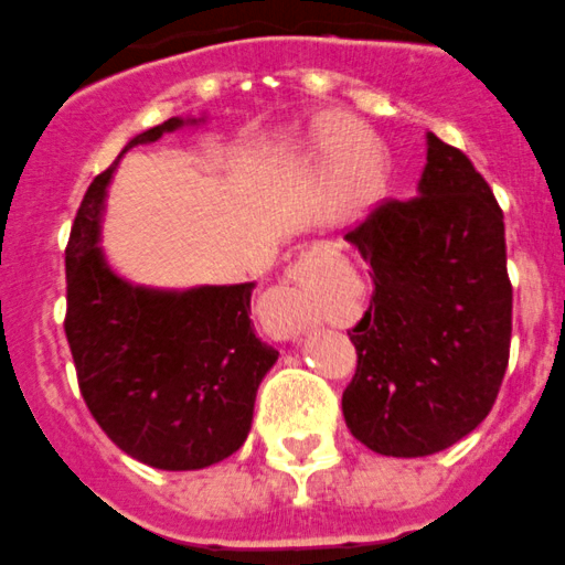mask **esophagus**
Segmentation results:
<instances>
[{"label":"esophagus","instance_id":"34e87169","mask_svg":"<svg viewBox=\"0 0 565 565\" xmlns=\"http://www.w3.org/2000/svg\"><path fill=\"white\" fill-rule=\"evenodd\" d=\"M328 267H331V248L322 243L309 245L295 259V265H289L287 287L278 292V306H281L284 331L287 333L303 331L306 322L311 320V289L326 276Z\"/></svg>","mask_w":565,"mask_h":565}]
</instances>
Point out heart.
Masks as SVG:
<instances>
[{"label": "heart", "mask_w": 565, "mask_h": 565, "mask_svg": "<svg viewBox=\"0 0 565 565\" xmlns=\"http://www.w3.org/2000/svg\"><path fill=\"white\" fill-rule=\"evenodd\" d=\"M309 146L320 160L337 162L348 193H359L375 168V143L370 131L339 115H326L311 126Z\"/></svg>", "instance_id": "obj_1"}]
</instances>
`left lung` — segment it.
Returning <instances> with one entry per match:
<instances>
[{"label":"left lung","instance_id":"1","mask_svg":"<svg viewBox=\"0 0 565 565\" xmlns=\"http://www.w3.org/2000/svg\"><path fill=\"white\" fill-rule=\"evenodd\" d=\"M344 239L375 284L348 331L359 353L342 394L350 434L381 456L447 450L489 416L508 366L500 204L469 157L428 131L416 199L383 201Z\"/></svg>","mask_w":565,"mask_h":565}]
</instances>
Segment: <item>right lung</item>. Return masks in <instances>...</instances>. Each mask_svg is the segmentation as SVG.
Here are the masks:
<instances>
[{"label": "right lung", "mask_w": 565, "mask_h": 565, "mask_svg": "<svg viewBox=\"0 0 565 565\" xmlns=\"http://www.w3.org/2000/svg\"><path fill=\"white\" fill-rule=\"evenodd\" d=\"M204 118H168L135 135L82 199L65 248V337L79 392L104 434L140 463L204 469L243 447L256 388L278 350L250 322L254 284L154 289L104 259L102 212L120 157Z\"/></svg>", "instance_id": "1"}]
</instances>
